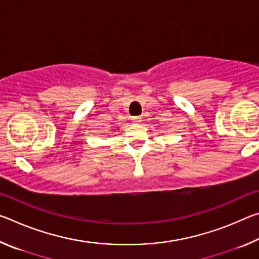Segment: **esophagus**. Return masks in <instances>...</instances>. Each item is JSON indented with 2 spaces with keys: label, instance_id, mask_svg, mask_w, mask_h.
Instances as JSON below:
<instances>
[{
  "label": "esophagus",
  "instance_id": "1",
  "mask_svg": "<svg viewBox=\"0 0 259 259\" xmlns=\"http://www.w3.org/2000/svg\"><path fill=\"white\" fill-rule=\"evenodd\" d=\"M131 120H133V122H140V121H142V117H140V116H131Z\"/></svg>",
  "mask_w": 259,
  "mask_h": 259
}]
</instances>
